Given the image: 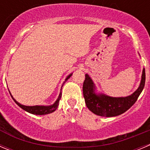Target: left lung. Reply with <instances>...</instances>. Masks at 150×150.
I'll return each mask as SVG.
<instances>
[{"label":"left lung","mask_w":150,"mask_h":150,"mask_svg":"<svg viewBox=\"0 0 150 150\" xmlns=\"http://www.w3.org/2000/svg\"><path fill=\"white\" fill-rule=\"evenodd\" d=\"M145 79V68H143L141 80L138 89L127 97H114L97 92L94 82L86 74L82 86L85 102L88 108L95 115L106 117L118 116L126 112L137 101L144 88Z\"/></svg>","instance_id":"left-lung-1"}]
</instances>
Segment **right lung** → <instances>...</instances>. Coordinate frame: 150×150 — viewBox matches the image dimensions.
Here are the masks:
<instances>
[{
    "mask_svg": "<svg viewBox=\"0 0 150 150\" xmlns=\"http://www.w3.org/2000/svg\"><path fill=\"white\" fill-rule=\"evenodd\" d=\"M72 74H73V73H71V74H69V75H68V76L66 77V79H64V82H63V84H64V82H65L66 81L68 80V79H69L71 76H72ZM63 84H62V88ZM62 88H61V91H60L59 95L57 100L55 101L54 103L52 104V105H32V106L30 105H30H22V104L19 103L18 102H17V101L15 100V98H13L12 95L11 94L10 91H9V94H10L11 97H12V98L13 99V100L15 101V103H16L17 104L19 107H21L22 109H24V111H26V112H29V113H30V114H33V115H47V114L52 113V112H55V111L57 109V108H58V106H59V100H60V99H61V97H62Z\"/></svg>",
    "mask_w": 150,
    "mask_h": 150,
    "instance_id": "add662e5",
    "label": "right lung"
}]
</instances>
